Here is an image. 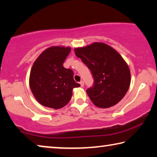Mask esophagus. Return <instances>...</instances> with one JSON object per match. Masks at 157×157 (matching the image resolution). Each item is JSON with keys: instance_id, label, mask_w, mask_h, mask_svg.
<instances>
[{"instance_id": "1", "label": "esophagus", "mask_w": 157, "mask_h": 157, "mask_svg": "<svg viewBox=\"0 0 157 157\" xmlns=\"http://www.w3.org/2000/svg\"><path fill=\"white\" fill-rule=\"evenodd\" d=\"M80 85H81V87H83L84 86V82L83 81H80Z\"/></svg>"}]
</instances>
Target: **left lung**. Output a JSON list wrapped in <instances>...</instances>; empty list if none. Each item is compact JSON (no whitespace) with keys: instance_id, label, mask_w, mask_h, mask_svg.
I'll use <instances>...</instances> for the list:
<instances>
[{"instance_id":"left-lung-1","label":"left lung","mask_w":157,"mask_h":157,"mask_svg":"<svg viewBox=\"0 0 157 157\" xmlns=\"http://www.w3.org/2000/svg\"><path fill=\"white\" fill-rule=\"evenodd\" d=\"M74 51L92 74L93 85L86 93L94 105L109 108L119 102L131 83V72L123 57L103 43H94Z\"/></svg>"}]
</instances>
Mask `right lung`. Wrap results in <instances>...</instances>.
<instances>
[{
  "mask_svg": "<svg viewBox=\"0 0 157 157\" xmlns=\"http://www.w3.org/2000/svg\"><path fill=\"white\" fill-rule=\"evenodd\" d=\"M71 48L50 47L34 62L31 70L29 85L40 105L60 109L71 100L72 90L80 86L74 80V72L63 67Z\"/></svg>",
  "mask_w": 157,
  "mask_h": 157,
  "instance_id": "add662e5",
  "label": "right lung"
}]
</instances>
